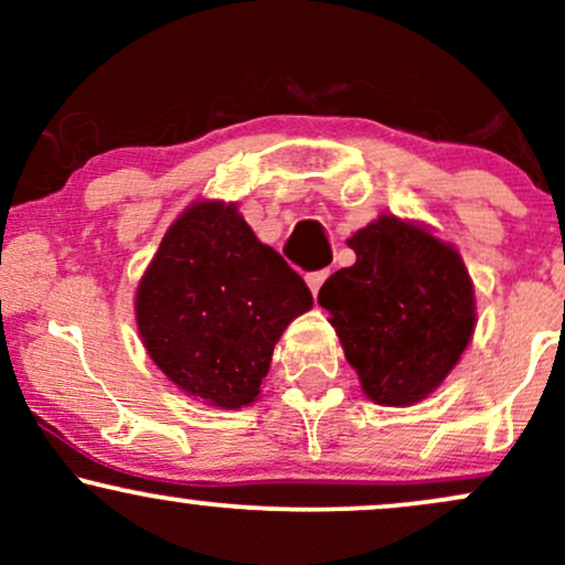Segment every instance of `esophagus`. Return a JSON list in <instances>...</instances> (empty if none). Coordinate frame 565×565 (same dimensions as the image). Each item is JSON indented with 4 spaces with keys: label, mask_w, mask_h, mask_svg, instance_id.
<instances>
[{
    "label": "esophagus",
    "mask_w": 565,
    "mask_h": 565,
    "mask_svg": "<svg viewBox=\"0 0 565 565\" xmlns=\"http://www.w3.org/2000/svg\"><path fill=\"white\" fill-rule=\"evenodd\" d=\"M327 278H329V270L323 268V270H313V274L305 276V281H308V287H310V291H313V295H319L321 284L327 281Z\"/></svg>",
    "instance_id": "esophagus-1"
}]
</instances>
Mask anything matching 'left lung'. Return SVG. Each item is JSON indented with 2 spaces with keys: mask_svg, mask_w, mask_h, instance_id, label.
Segmentation results:
<instances>
[{
  "mask_svg": "<svg viewBox=\"0 0 565 565\" xmlns=\"http://www.w3.org/2000/svg\"><path fill=\"white\" fill-rule=\"evenodd\" d=\"M350 268L323 281L319 305L366 398L412 406L449 377L476 329L462 257L430 231L380 215L348 238Z\"/></svg>",
  "mask_w": 565,
  "mask_h": 565,
  "instance_id": "8db88e82",
  "label": "left lung"
}]
</instances>
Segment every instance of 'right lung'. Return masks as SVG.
Masks as SVG:
<instances>
[{"label":"right lung","instance_id":"add662e5","mask_svg":"<svg viewBox=\"0 0 565 565\" xmlns=\"http://www.w3.org/2000/svg\"><path fill=\"white\" fill-rule=\"evenodd\" d=\"M310 308L300 274L225 201H196L174 220L135 295L153 364L220 408L255 404L278 337Z\"/></svg>","mask_w":565,"mask_h":565}]
</instances>
